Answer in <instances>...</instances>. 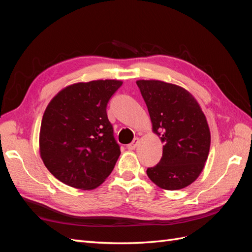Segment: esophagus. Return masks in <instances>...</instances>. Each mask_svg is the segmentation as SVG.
Segmentation results:
<instances>
[{"label":"esophagus","mask_w":252,"mask_h":252,"mask_svg":"<svg viewBox=\"0 0 252 252\" xmlns=\"http://www.w3.org/2000/svg\"><path fill=\"white\" fill-rule=\"evenodd\" d=\"M138 144H139V139L138 138H135L130 144H128L127 145V148L129 149V150H134L135 149V147L138 146Z\"/></svg>","instance_id":"34e87169"}]
</instances>
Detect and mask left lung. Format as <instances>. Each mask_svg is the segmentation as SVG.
<instances>
[{
    "label": "left lung",
    "instance_id": "1",
    "mask_svg": "<svg viewBox=\"0 0 252 252\" xmlns=\"http://www.w3.org/2000/svg\"><path fill=\"white\" fill-rule=\"evenodd\" d=\"M154 131L164 144L159 162L147 168L156 185L179 190L202 172L210 148V131L199 103L187 90L162 81L136 82Z\"/></svg>",
    "mask_w": 252,
    "mask_h": 252
}]
</instances>
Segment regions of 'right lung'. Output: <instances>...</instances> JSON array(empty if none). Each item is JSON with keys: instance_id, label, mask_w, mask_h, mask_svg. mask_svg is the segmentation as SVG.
Here are the masks:
<instances>
[{"instance_id": "1", "label": "right lung", "mask_w": 252, "mask_h": 252, "mask_svg": "<svg viewBox=\"0 0 252 252\" xmlns=\"http://www.w3.org/2000/svg\"><path fill=\"white\" fill-rule=\"evenodd\" d=\"M121 81L97 80L64 88L44 112L41 158L64 184L94 189L107 179L121 155L107 104Z\"/></svg>"}]
</instances>
